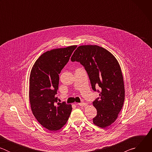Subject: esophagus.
I'll return each instance as SVG.
<instances>
[{
	"label": "esophagus",
	"instance_id": "34e87169",
	"mask_svg": "<svg viewBox=\"0 0 152 152\" xmlns=\"http://www.w3.org/2000/svg\"><path fill=\"white\" fill-rule=\"evenodd\" d=\"M77 105H79L80 106H82V107H83V106H86V103H84V102H82V103H77V104H76Z\"/></svg>",
	"mask_w": 152,
	"mask_h": 152
}]
</instances>
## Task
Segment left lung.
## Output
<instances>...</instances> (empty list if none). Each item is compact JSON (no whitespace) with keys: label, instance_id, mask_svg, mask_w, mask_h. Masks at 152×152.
Masks as SVG:
<instances>
[{"label":"left lung","instance_id":"obj_1","mask_svg":"<svg viewBox=\"0 0 152 152\" xmlns=\"http://www.w3.org/2000/svg\"><path fill=\"white\" fill-rule=\"evenodd\" d=\"M84 67L92 89L100 93L93 102L97 115L93 123L105 129L117 118L124 100V86L120 65L114 55L96 45L79 46L71 58ZM99 86L100 92L95 88Z\"/></svg>","mask_w":152,"mask_h":152}]
</instances>
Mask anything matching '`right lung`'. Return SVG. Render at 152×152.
<instances>
[{"mask_svg":"<svg viewBox=\"0 0 152 152\" xmlns=\"http://www.w3.org/2000/svg\"><path fill=\"white\" fill-rule=\"evenodd\" d=\"M77 46L55 49L42 54L35 61L29 77V100L37 121L49 131H58L66 124L72 107L58 103L59 74Z\"/></svg>","mask_w":152,"mask_h":152,"instance_id":"add662e5","label":"right lung"}]
</instances>
